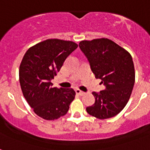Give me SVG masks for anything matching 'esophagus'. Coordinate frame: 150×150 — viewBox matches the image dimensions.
I'll use <instances>...</instances> for the list:
<instances>
[{
	"mask_svg": "<svg viewBox=\"0 0 150 150\" xmlns=\"http://www.w3.org/2000/svg\"><path fill=\"white\" fill-rule=\"evenodd\" d=\"M75 93H76V94H78V95H80V96H82V95H84L85 93L84 92L81 91V90H79V89H75Z\"/></svg>",
	"mask_w": 150,
	"mask_h": 150,
	"instance_id": "34e87169",
	"label": "esophagus"
}]
</instances>
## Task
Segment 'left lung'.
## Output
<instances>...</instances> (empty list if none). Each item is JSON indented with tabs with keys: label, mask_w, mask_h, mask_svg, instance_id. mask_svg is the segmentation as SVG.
I'll return each instance as SVG.
<instances>
[{
	"label": "left lung",
	"mask_w": 150,
	"mask_h": 150,
	"mask_svg": "<svg viewBox=\"0 0 150 150\" xmlns=\"http://www.w3.org/2000/svg\"><path fill=\"white\" fill-rule=\"evenodd\" d=\"M79 47L89 62L96 79L105 89L93 93L95 103L87 113L99 119L116 116L129 100L135 84V68L131 54L110 40H83Z\"/></svg>",
	"instance_id": "obj_1"
}]
</instances>
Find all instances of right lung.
Here are the masks:
<instances>
[{"mask_svg":"<svg viewBox=\"0 0 150 150\" xmlns=\"http://www.w3.org/2000/svg\"><path fill=\"white\" fill-rule=\"evenodd\" d=\"M78 47L72 41L49 39L27 50L19 67L23 96L38 116L55 120L67 114L75 99L73 89L52 87L51 80Z\"/></svg>","mask_w":150,"mask_h":150,"instance_id":"obj_1","label":"right lung"}]
</instances>
